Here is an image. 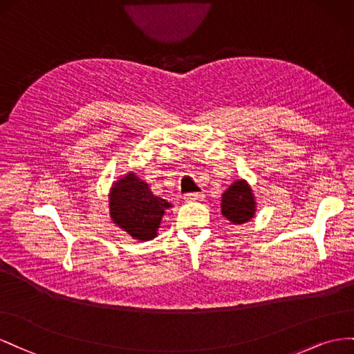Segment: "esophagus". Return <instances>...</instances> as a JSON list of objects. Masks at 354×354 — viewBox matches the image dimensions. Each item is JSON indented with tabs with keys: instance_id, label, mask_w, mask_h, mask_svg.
Returning a JSON list of instances; mask_svg holds the SVG:
<instances>
[{
	"instance_id": "obj_1",
	"label": "esophagus",
	"mask_w": 354,
	"mask_h": 354,
	"mask_svg": "<svg viewBox=\"0 0 354 354\" xmlns=\"http://www.w3.org/2000/svg\"><path fill=\"white\" fill-rule=\"evenodd\" d=\"M184 198L187 201H200V200L205 198V194L201 193V191H198V193H188V194H185Z\"/></svg>"
}]
</instances>
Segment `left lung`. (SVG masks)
I'll return each instance as SVG.
<instances>
[{
    "label": "left lung",
    "instance_id": "obj_1",
    "mask_svg": "<svg viewBox=\"0 0 354 354\" xmlns=\"http://www.w3.org/2000/svg\"><path fill=\"white\" fill-rule=\"evenodd\" d=\"M257 201L245 179H239L222 194L221 212L233 224H245L255 216Z\"/></svg>",
    "mask_w": 354,
    "mask_h": 354
}]
</instances>
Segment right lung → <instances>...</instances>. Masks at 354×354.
Segmentation results:
<instances>
[{
    "mask_svg": "<svg viewBox=\"0 0 354 354\" xmlns=\"http://www.w3.org/2000/svg\"><path fill=\"white\" fill-rule=\"evenodd\" d=\"M171 205L151 193L145 180L133 171L114 183L109 193V215L115 225L136 240H153Z\"/></svg>",
    "mask_w": 354,
    "mask_h": 354,
    "instance_id": "obj_1",
    "label": "right lung"
}]
</instances>
